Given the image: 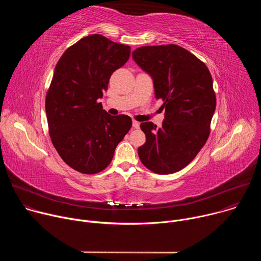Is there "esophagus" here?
Segmentation results:
<instances>
[{"instance_id": "obj_1", "label": "esophagus", "mask_w": 261, "mask_h": 261, "mask_svg": "<svg viewBox=\"0 0 261 261\" xmlns=\"http://www.w3.org/2000/svg\"><path fill=\"white\" fill-rule=\"evenodd\" d=\"M132 126H133V128L138 129V128H139V123H138L137 121H133V122H132Z\"/></svg>"}]
</instances>
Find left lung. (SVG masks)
<instances>
[{
    "label": "left lung",
    "instance_id": "1",
    "mask_svg": "<svg viewBox=\"0 0 261 261\" xmlns=\"http://www.w3.org/2000/svg\"><path fill=\"white\" fill-rule=\"evenodd\" d=\"M132 58L152 76L155 96L165 108L161 128L140 124L145 143L138 147L139 159L155 173H174L196 157L208 138L216 109L212 75L202 61L176 44L138 47Z\"/></svg>",
    "mask_w": 261,
    "mask_h": 261
}]
</instances>
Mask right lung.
Returning <instances> with one entry per match:
<instances>
[{"instance_id":"add662e5","label":"right lung","mask_w":261,"mask_h":261,"mask_svg":"<svg viewBox=\"0 0 261 261\" xmlns=\"http://www.w3.org/2000/svg\"><path fill=\"white\" fill-rule=\"evenodd\" d=\"M130 50L93 34L68 47L56 65L45 98L49 136L63 161L79 172L105 169L132 126L130 117L110 116L98 102Z\"/></svg>"}]
</instances>
